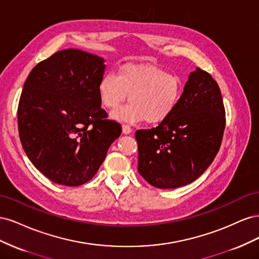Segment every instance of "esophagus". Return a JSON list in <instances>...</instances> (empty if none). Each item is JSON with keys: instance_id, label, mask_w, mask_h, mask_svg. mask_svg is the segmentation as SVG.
I'll use <instances>...</instances> for the list:
<instances>
[{"instance_id": "obj_1", "label": "esophagus", "mask_w": 259, "mask_h": 259, "mask_svg": "<svg viewBox=\"0 0 259 259\" xmlns=\"http://www.w3.org/2000/svg\"><path fill=\"white\" fill-rule=\"evenodd\" d=\"M132 127L131 126H128V125H123L122 126V132H123V134L124 135H128V134H131L132 133Z\"/></svg>"}]
</instances>
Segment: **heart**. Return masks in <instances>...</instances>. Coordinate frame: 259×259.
<instances>
[{"label": "heart", "mask_w": 259, "mask_h": 259, "mask_svg": "<svg viewBox=\"0 0 259 259\" xmlns=\"http://www.w3.org/2000/svg\"><path fill=\"white\" fill-rule=\"evenodd\" d=\"M184 92L178 75L146 64H125L115 76L105 74L97 85V93L108 110H115L125 100L130 104L111 116L120 122L148 124L165 122L177 108Z\"/></svg>", "instance_id": "heart-1"}]
</instances>
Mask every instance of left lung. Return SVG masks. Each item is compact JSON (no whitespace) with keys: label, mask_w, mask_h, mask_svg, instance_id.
<instances>
[{"label":"left lung","mask_w":259,"mask_h":259,"mask_svg":"<svg viewBox=\"0 0 259 259\" xmlns=\"http://www.w3.org/2000/svg\"><path fill=\"white\" fill-rule=\"evenodd\" d=\"M225 125L217 82L195 68L173 114L156 127L136 132L139 174L160 189L191 184L214 161Z\"/></svg>","instance_id":"1"}]
</instances>
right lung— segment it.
I'll list each match as a JSON object with an SVG mask.
<instances>
[{"mask_svg":"<svg viewBox=\"0 0 259 259\" xmlns=\"http://www.w3.org/2000/svg\"><path fill=\"white\" fill-rule=\"evenodd\" d=\"M105 70L104 58L69 49L37 64L23 84L20 142L31 163L54 183H88L121 135V125L106 120L98 97Z\"/></svg>","mask_w":259,"mask_h":259,"instance_id":"obj_1","label":"right lung"}]
</instances>
